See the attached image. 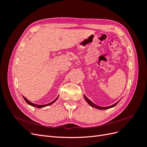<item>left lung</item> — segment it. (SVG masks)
I'll return each mask as SVG.
<instances>
[{"mask_svg": "<svg viewBox=\"0 0 147 147\" xmlns=\"http://www.w3.org/2000/svg\"><path fill=\"white\" fill-rule=\"evenodd\" d=\"M84 99H85V100H86V101L87 102V103L90 105V106H91L92 107H94V108H95V109H99V110H106V109H110V108H112V107H115V105H117V104L118 103V102H119V101H118L117 102H116V103L115 104H113V105H110V106H109V107H100V106H98V105H96V104H94V103H92V102L90 100V99H88L87 97L85 96V95H84Z\"/></svg>", "mask_w": 147, "mask_h": 147, "instance_id": "left-lung-1", "label": "left lung"}]
</instances>
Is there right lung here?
I'll return each instance as SVG.
<instances>
[{"mask_svg":"<svg viewBox=\"0 0 147 147\" xmlns=\"http://www.w3.org/2000/svg\"><path fill=\"white\" fill-rule=\"evenodd\" d=\"M23 98H24V100H25L26 102H27L28 104H29V105H31V106H32V107H37V108H43V107H47V106H48V105H51L52 104L54 103V102L57 100V99L58 98V96H57V97H56V98L54 100H53V102H50V103H49V104H45V105H37V104H35L32 103V102H30L29 100H28L25 97H23Z\"/></svg>","mask_w":147,"mask_h":147,"instance_id":"1","label":"right lung"}]
</instances>
